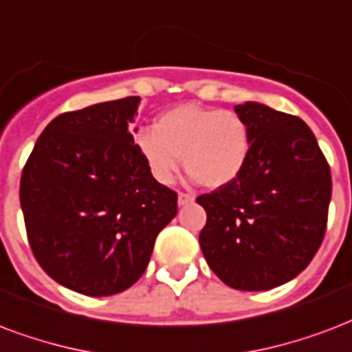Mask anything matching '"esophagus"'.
<instances>
[{
  "instance_id": "1",
  "label": "esophagus",
  "mask_w": 352,
  "mask_h": 352,
  "mask_svg": "<svg viewBox=\"0 0 352 352\" xmlns=\"http://www.w3.org/2000/svg\"><path fill=\"white\" fill-rule=\"evenodd\" d=\"M192 200H195V197H192V195H189V192H179V195H178V204L179 206L191 204Z\"/></svg>"
}]
</instances>
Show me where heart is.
<instances>
[{"instance_id": "1", "label": "heart", "mask_w": 352, "mask_h": 352, "mask_svg": "<svg viewBox=\"0 0 352 352\" xmlns=\"http://www.w3.org/2000/svg\"><path fill=\"white\" fill-rule=\"evenodd\" d=\"M135 144L148 170L163 186L173 184L184 155L191 178L217 189L241 174L252 133L236 111L184 104L157 116L154 129H141Z\"/></svg>"}]
</instances>
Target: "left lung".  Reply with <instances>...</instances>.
<instances>
[{
	"mask_svg": "<svg viewBox=\"0 0 352 352\" xmlns=\"http://www.w3.org/2000/svg\"><path fill=\"white\" fill-rule=\"evenodd\" d=\"M252 133L241 174L197 202L208 221L200 248L211 271L241 292H265L305 271L327 230L332 179L298 116L263 104L234 107Z\"/></svg>",
	"mask_w": 352,
	"mask_h": 352,
	"instance_id": "left-lung-1",
	"label": "left lung"
}]
</instances>
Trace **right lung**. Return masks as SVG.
I'll list each match as a JSON object with an SVG mask.
<instances>
[{
    "label": "right lung",
    "instance_id": "obj_1",
    "mask_svg": "<svg viewBox=\"0 0 352 352\" xmlns=\"http://www.w3.org/2000/svg\"><path fill=\"white\" fill-rule=\"evenodd\" d=\"M139 102L128 96L63 113L22 170L20 204L38 265L89 297L133 286L178 213V195L152 176L129 133Z\"/></svg>",
    "mask_w": 352,
    "mask_h": 352
}]
</instances>
